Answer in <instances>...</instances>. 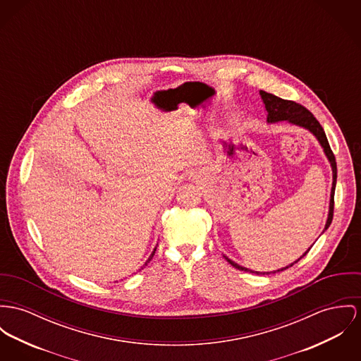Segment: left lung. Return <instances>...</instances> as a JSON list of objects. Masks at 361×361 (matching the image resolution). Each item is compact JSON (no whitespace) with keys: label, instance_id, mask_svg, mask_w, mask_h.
Returning <instances> with one entry per match:
<instances>
[{"label":"left lung","instance_id":"left-lung-1","mask_svg":"<svg viewBox=\"0 0 361 361\" xmlns=\"http://www.w3.org/2000/svg\"><path fill=\"white\" fill-rule=\"evenodd\" d=\"M259 94H261V99L265 104V110L268 112L267 115V122L268 123H276V122H281V121H286L291 125H295V126H300V128H304L306 130H309L316 140L319 141V144L322 145L330 165H331V170H333V187H331V195H330V207H329V217H327V221H326V226L323 229L327 231L330 224L333 221V213H334V194H335V185H336V162H335V157H334L333 151L330 148V144H329V140L326 137V133L322 128V125L319 123V121L313 116L312 112L307 111L305 107H302L301 104L295 103V102H290V100H283L278 96L272 94V93H267L264 90H259ZM322 232V233H323ZM312 247V246H310ZM310 247L307 249V251L310 250ZM305 251L297 261H294L293 264L284 267V268H280L278 271H272V272H257V271H251L247 269L245 267H240L239 264H236L235 261L229 259L226 255H224V258L232 265L235 267L236 269L239 271H245V272H251V274H257V275H271V274H276V272H281L290 267H293L294 264H297L304 255H306Z\"/></svg>","mask_w":361,"mask_h":361}]
</instances>
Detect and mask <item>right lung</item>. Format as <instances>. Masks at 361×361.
<instances>
[{
	"instance_id": "add662e5",
	"label": "right lung",
	"mask_w": 361,
	"mask_h": 361,
	"mask_svg": "<svg viewBox=\"0 0 361 361\" xmlns=\"http://www.w3.org/2000/svg\"><path fill=\"white\" fill-rule=\"evenodd\" d=\"M155 251H157V247H155V249H154V251H152V252H151V255H149V257H148V259H147V261H145V264H144V265H142V267H141V269H142V268H144V267H145V265H147V264H148V262H149V261H151V259H152V257H154V254H155Z\"/></svg>"
}]
</instances>
